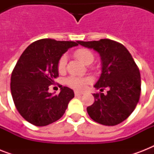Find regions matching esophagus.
Instances as JSON below:
<instances>
[{
    "instance_id": "1",
    "label": "esophagus",
    "mask_w": 154,
    "mask_h": 154,
    "mask_svg": "<svg viewBox=\"0 0 154 154\" xmlns=\"http://www.w3.org/2000/svg\"><path fill=\"white\" fill-rule=\"evenodd\" d=\"M74 94H75V96L78 97V96H82V95H83V94H84V93H82V92L75 91Z\"/></svg>"
}]
</instances>
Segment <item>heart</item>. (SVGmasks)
Segmentation results:
<instances>
[{
  "label": "heart",
  "mask_w": 154,
  "mask_h": 154,
  "mask_svg": "<svg viewBox=\"0 0 154 154\" xmlns=\"http://www.w3.org/2000/svg\"><path fill=\"white\" fill-rule=\"evenodd\" d=\"M74 56L80 61H82L85 65L91 64L94 58L93 53L87 49H77L74 52ZM66 63H67V57L65 55H63L59 59L57 63V69L59 72H63L65 71V68H66ZM89 80L88 78L72 76L66 80V84L72 89H82L85 86L87 83H89Z\"/></svg>",
  "instance_id": "1"
}]
</instances>
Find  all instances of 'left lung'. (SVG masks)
Wrapping results in <instances>:
<instances>
[{"instance_id":"obj_1","label":"left lung","mask_w":154,"mask_h":154,"mask_svg":"<svg viewBox=\"0 0 154 154\" xmlns=\"http://www.w3.org/2000/svg\"><path fill=\"white\" fill-rule=\"evenodd\" d=\"M77 42L99 53L101 73L94 87L108 89L107 94H93L95 101L87 107L88 114L104 125L122 123L134 112L141 94V75L134 58L123 45L112 40Z\"/></svg>"}]
</instances>
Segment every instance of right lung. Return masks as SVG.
Masks as SVG:
<instances>
[{"instance_id":"right-lung-1","label":"right lung","mask_w":154,"mask_h":154,"mask_svg":"<svg viewBox=\"0 0 154 154\" xmlns=\"http://www.w3.org/2000/svg\"><path fill=\"white\" fill-rule=\"evenodd\" d=\"M77 42L42 39L25 49L11 75L13 102L23 118L36 126H45L62 117L73 90L61 87L60 94L49 93V86L58 77L57 63Z\"/></svg>"}]
</instances>
